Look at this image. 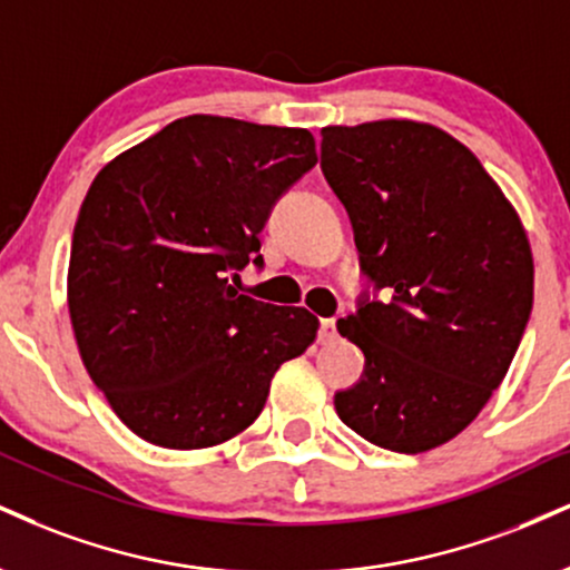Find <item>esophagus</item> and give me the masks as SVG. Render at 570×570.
<instances>
[{
	"label": "esophagus",
	"mask_w": 570,
	"mask_h": 570,
	"mask_svg": "<svg viewBox=\"0 0 570 570\" xmlns=\"http://www.w3.org/2000/svg\"><path fill=\"white\" fill-rule=\"evenodd\" d=\"M334 337H337V321H334V318H321L318 340L321 342H332Z\"/></svg>",
	"instance_id": "1"
}]
</instances>
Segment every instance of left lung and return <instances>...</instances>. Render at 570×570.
Wrapping results in <instances>:
<instances>
[{
    "instance_id": "left-lung-1",
    "label": "left lung",
    "mask_w": 570,
    "mask_h": 570,
    "mask_svg": "<svg viewBox=\"0 0 570 570\" xmlns=\"http://www.w3.org/2000/svg\"><path fill=\"white\" fill-rule=\"evenodd\" d=\"M366 289L342 318L363 374L334 409L368 443L420 454L475 420L533 307L525 230L470 148L416 121L321 129Z\"/></svg>"
}]
</instances>
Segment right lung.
<instances>
[{"label":"right lung","mask_w":570,"mask_h":570,"mask_svg":"<svg viewBox=\"0 0 570 570\" xmlns=\"http://www.w3.org/2000/svg\"><path fill=\"white\" fill-rule=\"evenodd\" d=\"M318 161L307 129L185 116L89 185L68 311L89 376L121 422L164 449H207L257 420L271 376L318 318L238 294L259 233Z\"/></svg>","instance_id":"obj_1"}]
</instances>
